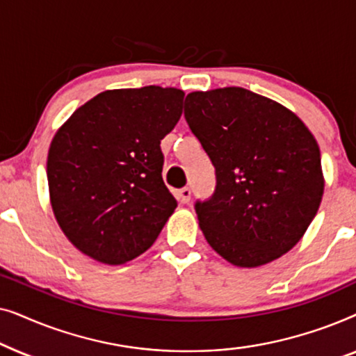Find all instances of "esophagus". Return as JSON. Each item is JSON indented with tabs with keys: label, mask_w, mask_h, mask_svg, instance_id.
<instances>
[{
	"label": "esophagus",
	"mask_w": 356,
	"mask_h": 356,
	"mask_svg": "<svg viewBox=\"0 0 356 356\" xmlns=\"http://www.w3.org/2000/svg\"><path fill=\"white\" fill-rule=\"evenodd\" d=\"M177 196H178V201L179 202L188 204L189 201H191V189H189V188H181L177 193Z\"/></svg>",
	"instance_id": "1"
}]
</instances>
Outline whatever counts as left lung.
Instances as JSON below:
<instances>
[{"label": "left lung", "mask_w": 356, "mask_h": 356, "mask_svg": "<svg viewBox=\"0 0 356 356\" xmlns=\"http://www.w3.org/2000/svg\"><path fill=\"white\" fill-rule=\"evenodd\" d=\"M184 118L216 167V193L196 202L212 250L248 269L289 252L324 194L321 150L308 126L243 87L191 92Z\"/></svg>", "instance_id": "left-lung-1"}]
</instances>
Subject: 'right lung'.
Segmentation results:
<instances>
[{
  "instance_id": "obj_1",
  "label": "right lung",
  "mask_w": 356,
  "mask_h": 356,
  "mask_svg": "<svg viewBox=\"0 0 356 356\" xmlns=\"http://www.w3.org/2000/svg\"><path fill=\"white\" fill-rule=\"evenodd\" d=\"M183 97L160 86L105 90L56 131L47 159L51 209L86 256L110 266L134 259L177 209L160 140L177 126Z\"/></svg>"
}]
</instances>
